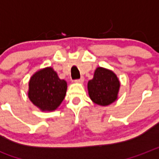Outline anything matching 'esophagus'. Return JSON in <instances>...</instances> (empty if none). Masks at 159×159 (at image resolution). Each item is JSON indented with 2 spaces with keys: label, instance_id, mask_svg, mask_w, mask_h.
<instances>
[{
  "label": "esophagus",
  "instance_id": "esophagus-1",
  "mask_svg": "<svg viewBox=\"0 0 159 159\" xmlns=\"http://www.w3.org/2000/svg\"><path fill=\"white\" fill-rule=\"evenodd\" d=\"M75 82H76V83H83V82H84V77H83V76H81V78L76 80Z\"/></svg>",
  "mask_w": 159,
  "mask_h": 159
}]
</instances>
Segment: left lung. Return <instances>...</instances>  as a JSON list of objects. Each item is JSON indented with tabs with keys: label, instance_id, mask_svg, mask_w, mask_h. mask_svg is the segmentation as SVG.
<instances>
[{
	"label": "left lung",
	"instance_id": "left-lung-1",
	"mask_svg": "<svg viewBox=\"0 0 159 159\" xmlns=\"http://www.w3.org/2000/svg\"><path fill=\"white\" fill-rule=\"evenodd\" d=\"M120 81L112 70L98 67L93 78L89 81L88 90L92 101L101 106H107L117 99Z\"/></svg>",
	"mask_w": 159,
	"mask_h": 159
}]
</instances>
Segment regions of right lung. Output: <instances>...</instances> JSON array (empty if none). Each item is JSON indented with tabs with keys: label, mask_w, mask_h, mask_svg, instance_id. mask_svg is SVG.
<instances>
[{
	"label": "right lung",
	"mask_w": 159,
	"mask_h": 159,
	"mask_svg": "<svg viewBox=\"0 0 159 159\" xmlns=\"http://www.w3.org/2000/svg\"><path fill=\"white\" fill-rule=\"evenodd\" d=\"M67 83L59 78L52 67L38 70L29 80V98L42 111H53L65 98Z\"/></svg>",
	"instance_id": "1"
}]
</instances>
